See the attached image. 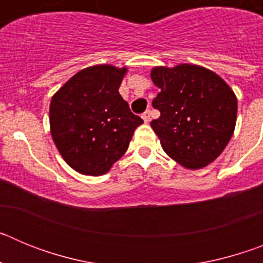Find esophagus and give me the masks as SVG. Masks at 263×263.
Masks as SVG:
<instances>
[{
  "label": "esophagus",
  "instance_id": "1",
  "mask_svg": "<svg viewBox=\"0 0 263 263\" xmlns=\"http://www.w3.org/2000/svg\"><path fill=\"white\" fill-rule=\"evenodd\" d=\"M150 117H152V110H146V111H143L142 113V118H143V121H145L146 124H147L148 121H150Z\"/></svg>",
  "mask_w": 263,
  "mask_h": 263
}]
</instances>
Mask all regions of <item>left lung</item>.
Returning a JSON list of instances; mask_svg holds the SVG:
<instances>
[{
  "label": "left lung",
  "mask_w": 263,
  "mask_h": 263,
  "mask_svg": "<svg viewBox=\"0 0 263 263\" xmlns=\"http://www.w3.org/2000/svg\"><path fill=\"white\" fill-rule=\"evenodd\" d=\"M160 92L153 106L160 117L152 127L168 157L185 168H201L221 154L236 126L237 99L215 72L200 66L155 67Z\"/></svg>",
  "instance_id": "1"
}]
</instances>
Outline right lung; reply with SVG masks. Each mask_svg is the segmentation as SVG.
Wrapping results in <instances>:
<instances>
[{
	"instance_id": "right-lung-1",
	"label": "right lung",
	"mask_w": 263,
	"mask_h": 263,
	"mask_svg": "<svg viewBox=\"0 0 263 263\" xmlns=\"http://www.w3.org/2000/svg\"><path fill=\"white\" fill-rule=\"evenodd\" d=\"M126 68L88 67L72 76L50 105L51 134L63 159L84 175H103L126 153L143 120L118 93Z\"/></svg>"
}]
</instances>
